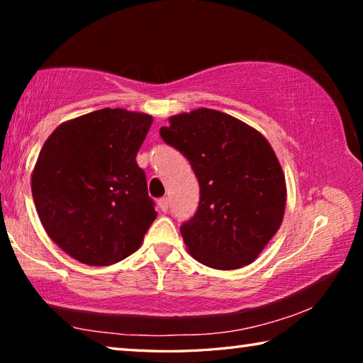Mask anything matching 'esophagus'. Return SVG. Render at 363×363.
<instances>
[{"mask_svg":"<svg viewBox=\"0 0 363 363\" xmlns=\"http://www.w3.org/2000/svg\"><path fill=\"white\" fill-rule=\"evenodd\" d=\"M158 206H160V210H162L163 213H167L168 208H169L168 199H160V200H158Z\"/></svg>","mask_w":363,"mask_h":363,"instance_id":"1","label":"esophagus"}]
</instances>
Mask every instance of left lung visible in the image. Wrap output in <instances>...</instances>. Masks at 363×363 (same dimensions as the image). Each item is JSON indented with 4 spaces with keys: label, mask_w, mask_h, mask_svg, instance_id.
I'll use <instances>...</instances> for the list:
<instances>
[{
    "label": "left lung",
    "mask_w": 363,
    "mask_h": 363,
    "mask_svg": "<svg viewBox=\"0 0 363 363\" xmlns=\"http://www.w3.org/2000/svg\"><path fill=\"white\" fill-rule=\"evenodd\" d=\"M160 136L189 160L200 184L199 210L181 225L189 253L219 270L253 262L286 205L285 174L267 139L211 108L171 116Z\"/></svg>",
    "instance_id": "8db88e82"
}]
</instances>
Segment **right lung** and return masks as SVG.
Instances as JSON below:
<instances>
[{
  "label": "right lung",
  "mask_w": 363,
  "mask_h": 363,
  "mask_svg": "<svg viewBox=\"0 0 363 363\" xmlns=\"http://www.w3.org/2000/svg\"><path fill=\"white\" fill-rule=\"evenodd\" d=\"M153 118L101 108L64 121L46 139L32 195L46 233L88 266H110L136 251L157 218L136 155Z\"/></svg>",
  "instance_id": "obj_1"
}]
</instances>
